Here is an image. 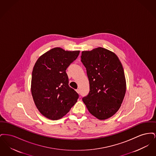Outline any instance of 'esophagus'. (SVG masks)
I'll return each mask as SVG.
<instances>
[{
  "label": "esophagus",
  "instance_id": "1",
  "mask_svg": "<svg viewBox=\"0 0 156 156\" xmlns=\"http://www.w3.org/2000/svg\"><path fill=\"white\" fill-rule=\"evenodd\" d=\"M76 92H77L78 94H80V90L79 89H76Z\"/></svg>",
  "mask_w": 156,
  "mask_h": 156
}]
</instances>
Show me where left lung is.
Listing matches in <instances>:
<instances>
[{
    "label": "left lung",
    "instance_id": "obj_1",
    "mask_svg": "<svg viewBox=\"0 0 156 156\" xmlns=\"http://www.w3.org/2000/svg\"><path fill=\"white\" fill-rule=\"evenodd\" d=\"M90 91L82 99L88 111L99 120L111 118L121 106L126 94L122 64L115 53L102 47L82 52Z\"/></svg>",
    "mask_w": 156,
    "mask_h": 156
}]
</instances>
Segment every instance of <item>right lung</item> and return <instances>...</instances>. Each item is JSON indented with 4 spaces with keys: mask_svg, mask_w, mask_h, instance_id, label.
<instances>
[{
    "mask_svg": "<svg viewBox=\"0 0 156 156\" xmlns=\"http://www.w3.org/2000/svg\"><path fill=\"white\" fill-rule=\"evenodd\" d=\"M80 52L53 48L41 55L34 66L31 95L37 109L47 119L62 118L77 102L78 94L69 87L66 70Z\"/></svg>",
    "mask_w": 156,
    "mask_h": 156,
    "instance_id": "right-lung-1",
    "label": "right lung"
}]
</instances>
